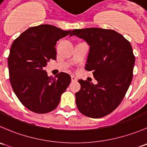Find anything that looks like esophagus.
<instances>
[{
  "label": "esophagus",
  "instance_id": "esophagus-1",
  "mask_svg": "<svg viewBox=\"0 0 147 147\" xmlns=\"http://www.w3.org/2000/svg\"><path fill=\"white\" fill-rule=\"evenodd\" d=\"M71 80H72V82H76V81L78 80V79H77V78H75L74 75H72V76H71Z\"/></svg>",
  "mask_w": 147,
  "mask_h": 147
}]
</instances>
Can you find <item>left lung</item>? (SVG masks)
<instances>
[{
    "label": "left lung",
    "mask_w": 147,
    "mask_h": 147,
    "mask_svg": "<svg viewBox=\"0 0 147 147\" xmlns=\"http://www.w3.org/2000/svg\"><path fill=\"white\" fill-rule=\"evenodd\" d=\"M75 35L90 45L84 69L92 71L97 84L80 80L75 93L80 112L100 118L113 112L124 99L133 78L135 57L130 42L113 30L99 28L75 29Z\"/></svg>",
    "instance_id": "obj_1"
}]
</instances>
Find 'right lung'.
<instances>
[{
    "label": "right lung",
    "instance_id": "obj_1",
    "mask_svg": "<svg viewBox=\"0 0 147 147\" xmlns=\"http://www.w3.org/2000/svg\"><path fill=\"white\" fill-rule=\"evenodd\" d=\"M51 25L31 27L12 44L8 58L12 88L27 109L38 114L54 110L71 82L70 75L61 72L47 76L43 68L56 59L57 41L70 33Z\"/></svg>",
    "mask_w": 147,
    "mask_h": 147
}]
</instances>
